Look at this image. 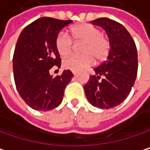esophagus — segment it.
I'll list each match as a JSON object with an SVG mask.
<instances>
[{
    "label": "esophagus",
    "mask_w": 150,
    "mask_h": 150,
    "mask_svg": "<svg viewBox=\"0 0 150 150\" xmlns=\"http://www.w3.org/2000/svg\"><path fill=\"white\" fill-rule=\"evenodd\" d=\"M72 73H73V74H74V76L76 74V71H74V70H72Z\"/></svg>",
    "instance_id": "esophagus-1"
}]
</instances>
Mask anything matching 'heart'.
<instances>
[{
    "label": "heart",
    "mask_w": 150,
    "mask_h": 150,
    "mask_svg": "<svg viewBox=\"0 0 150 150\" xmlns=\"http://www.w3.org/2000/svg\"><path fill=\"white\" fill-rule=\"evenodd\" d=\"M73 40L83 42L80 47L82 54H74L66 58L63 67L70 70H80L85 67L104 60L109 54L111 43L109 38L102 34L99 28L87 23H82L70 29V36L66 32H59L55 39V46L61 56H67L73 49Z\"/></svg>",
    "instance_id": "1"
}]
</instances>
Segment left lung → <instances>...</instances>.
<instances>
[{
	"instance_id": "left-lung-1",
	"label": "left lung",
	"mask_w": 150,
	"mask_h": 150,
	"mask_svg": "<svg viewBox=\"0 0 150 150\" xmlns=\"http://www.w3.org/2000/svg\"><path fill=\"white\" fill-rule=\"evenodd\" d=\"M105 30L111 43L107 59L93 68L95 74L84 85L89 102L98 108L111 109L121 104L134 84L138 70L135 43L120 23L101 17L92 21Z\"/></svg>"
}]
</instances>
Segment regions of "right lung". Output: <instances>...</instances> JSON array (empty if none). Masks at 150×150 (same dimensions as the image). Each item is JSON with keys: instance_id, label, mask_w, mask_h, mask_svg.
<instances>
[{"instance_id": "obj_1", "label": "right lung", "mask_w": 150, "mask_h": 150, "mask_svg": "<svg viewBox=\"0 0 150 150\" xmlns=\"http://www.w3.org/2000/svg\"><path fill=\"white\" fill-rule=\"evenodd\" d=\"M71 23V20L41 17L27 25L19 36L13 56L15 83L20 97L34 110L45 112L56 108L73 77L69 69L55 77L49 73L52 67H60L55 39Z\"/></svg>"}]
</instances>
